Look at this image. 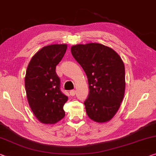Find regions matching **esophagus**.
Masks as SVG:
<instances>
[{"label":"esophagus","instance_id":"obj_1","mask_svg":"<svg viewBox=\"0 0 156 156\" xmlns=\"http://www.w3.org/2000/svg\"><path fill=\"white\" fill-rule=\"evenodd\" d=\"M75 93H76V92L75 90H72L70 91V95H71V96H74V95H75Z\"/></svg>","mask_w":156,"mask_h":156}]
</instances>
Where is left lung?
Instances as JSON below:
<instances>
[{
    "label": "left lung",
    "instance_id": "left-lung-1",
    "mask_svg": "<svg viewBox=\"0 0 156 156\" xmlns=\"http://www.w3.org/2000/svg\"><path fill=\"white\" fill-rule=\"evenodd\" d=\"M71 53L88 78L89 93L83 102L88 116L98 123L110 121L125 93V66L121 58L112 48L98 43L74 45Z\"/></svg>",
    "mask_w": 156,
    "mask_h": 156
}]
</instances>
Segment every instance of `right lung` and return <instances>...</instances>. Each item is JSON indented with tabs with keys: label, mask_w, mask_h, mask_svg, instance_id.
<instances>
[{
	"label": "right lung",
	"mask_w": 156,
	"mask_h": 156,
	"mask_svg": "<svg viewBox=\"0 0 156 156\" xmlns=\"http://www.w3.org/2000/svg\"><path fill=\"white\" fill-rule=\"evenodd\" d=\"M67 44L42 47L32 57L25 76L28 102L37 120L54 124L65 116L63 106L68 98L60 89L56 67L64 56Z\"/></svg>",
	"instance_id": "obj_1"
}]
</instances>
